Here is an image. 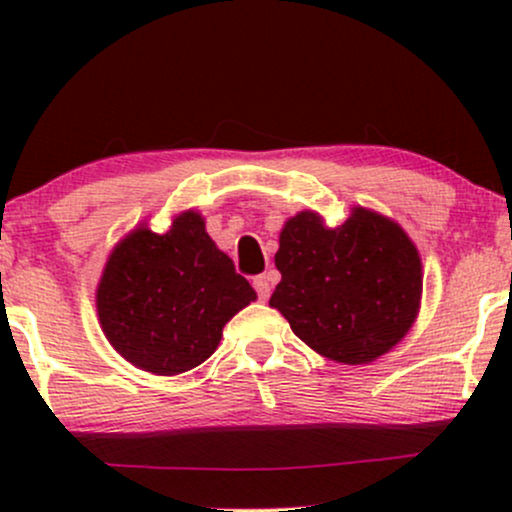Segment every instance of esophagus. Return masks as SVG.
Here are the masks:
<instances>
[{
	"instance_id": "esophagus-1",
	"label": "esophagus",
	"mask_w": 512,
	"mask_h": 512,
	"mask_svg": "<svg viewBox=\"0 0 512 512\" xmlns=\"http://www.w3.org/2000/svg\"><path fill=\"white\" fill-rule=\"evenodd\" d=\"M252 286H255L257 296H260V301H267L269 293H272V284H269V274H260L252 279Z\"/></svg>"
}]
</instances>
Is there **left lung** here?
<instances>
[{"mask_svg": "<svg viewBox=\"0 0 512 512\" xmlns=\"http://www.w3.org/2000/svg\"><path fill=\"white\" fill-rule=\"evenodd\" d=\"M281 281L269 305L317 354L370 363L409 332L421 298V260L407 233L366 209L327 228L313 211L286 221L274 257Z\"/></svg>", "mask_w": 512, "mask_h": 512, "instance_id": "obj_1", "label": "left lung"}]
</instances>
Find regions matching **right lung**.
I'll list each match as a JSON object with an SVG mask.
<instances>
[{"label":"right lung","instance_id":"right-lung-1","mask_svg":"<svg viewBox=\"0 0 512 512\" xmlns=\"http://www.w3.org/2000/svg\"><path fill=\"white\" fill-rule=\"evenodd\" d=\"M255 298L202 216L185 211L163 236L137 228L117 245L96 305L105 337L129 363L178 375L207 361L223 325Z\"/></svg>","mask_w":512,"mask_h":512}]
</instances>
